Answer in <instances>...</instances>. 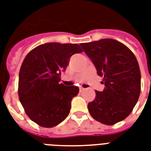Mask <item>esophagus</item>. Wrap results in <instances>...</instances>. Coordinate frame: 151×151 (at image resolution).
<instances>
[{"instance_id":"34e87169","label":"esophagus","mask_w":151,"mask_h":151,"mask_svg":"<svg viewBox=\"0 0 151 151\" xmlns=\"http://www.w3.org/2000/svg\"><path fill=\"white\" fill-rule=\"evenodd\" d=\"M79 89H80V92H83V91L85 90V88H82V87H80V88H79Z\"/></svg>"}]
</instances>
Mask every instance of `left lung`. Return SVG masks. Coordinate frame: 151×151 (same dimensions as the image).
I'll return each mask as SVG.
<instances>
[{
	"label": "left lung",
	"mask_w": 151,
	"mask_h": 151,
	"mask_svg": "<svg viewBox=\"0 0 151 151\" xmlns=\"http://www.w3.org/2000/svg\"><path fill=\"white\" fill-rule=\"evenodd\" d=\"M85 54L103 77L105 88L96 91L88 104L90 114L102 124L112 125L125 119L133 110L141 89V73L135 55L114 39L81 44Z\"/></svg>",
	"instance_id": "1"
}]
</instances>
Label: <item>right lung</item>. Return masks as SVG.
Wrapping results in <instances>:
<instances>
[{"label": "right lung", "instance_id": "right-lung-1", "mask_svg": "<svg viewBox=\"0 0 151 151\" xmlns=\"http://www.w3.org/2000/svg\"><path fill=\"white\" fill-rule=\"evenodd\" d=\"M82 49L77 44L50 42L27 55L19 76V98L27 116L45 128H52L68 116L77 86L59 84L70 58Z\"/></svg>", "mask_w": 151, "mask_h": 151}]
</instances>
